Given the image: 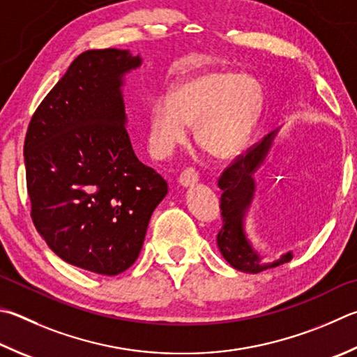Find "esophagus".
I'll return each mask as SVG.
<instances>
[{
  "label": "esophagus",
  "instance_id": "1",
  "mask_svg": "<svg viewBox=\"0 0 357 357\" xmlns=\"http://www.w3.org/2000/svg\"><path fill=\"white\" fill-rule=\"evenodd\" d=\"M198 181V172L193 167H187L183 170V173L179 174V184L184 187L193 185Z\"/></svg>",
  "mask_w": 357,
  "mask_h": 357
}]
</instances>
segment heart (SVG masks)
<instances>
[{
  "mask_svg": "<svg viewBox=\"0 0 357 357\" xmlns=\"http://www.w3.org/2000/svg\"><path fill=\"white\" fill-rule=\"evenodd\" d=\"M264 93L255 76L209 70L158 96L150 109L151 151L165 158L195 126L197 144L209 156L231 159L248 144L262 111Z\"/></svg>",
  "mask_w": 357,
  "mask_h": 357,
  "instance_id": "obj_1",
  "label": "heart"
}]
</instances>
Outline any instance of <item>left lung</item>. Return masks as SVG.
Masks as SVG:
<instances>
[{"label": "left lung", "instance_id": "1", "mask_svg": "<svg viewBox=\"0 0 357 357\" xmlns=\"http://www.w3.org/2000/svg\"><path fill=\"white\" fill-rule=\"evenodd\" d=\"M271 140H273V132L251 145L243 154H238L218 178V187L223 190L220 198L223 225L217 234L218 250L232 267L248 271V273H259V271L278 267L291 259V252H287L273 264L262 262L261 256L251 248L243 232V215L255 193L252 173L264 160Z\"/></svg>", "mask_w": 357, "mask_h": 357}]
</instances>
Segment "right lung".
Returning a JSON list of instances; mask_svg holds the SVG:
<instances>
[{
  "label": "right lung",
  "instance_id": "right-lung-1",
  "mask_svg": "<svg viewBox=\"0 0 357 357\" xmlns=\"http://www.w3.org/2000/svg\"><path fill=\"white\" fill-rule=\"evenodd\" d=\"M126 50H89L36 109L24 139L31 218L63 261L115 276L139 257L168 192L135 156L121 76L140 66Z\"/></svg>",
  "mask_w": 357,
  "mask_h": 357
}]
</instances>
